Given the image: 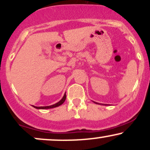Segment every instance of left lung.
<instances>
[{
    "instance_id": "left-lung-1",
    "label": "left lung",
    "mask_w": 150,
    "mask_h": 150,
    "mask_svg": "<svg viewBox=\"0 0 150 150\" xmlns=\"http://www.w3.org/2000/svg\"><path fill=\"white\" fill-rule=\"evenodd\" d=\"M94 103H96V104H99V103H97V102H94ZM103 105H106V104H103Z\"/></svg>"
}]
</instances>
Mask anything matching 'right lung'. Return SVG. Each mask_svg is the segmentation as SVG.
Masks as SVG:
<instances>
[{"label": "right lung", "instance_id": "1", "mask_svg": "<svg viewBox=\"0 0 150 150\" xmlns=\"http://www.w3.org/2000/svg\"><path fill=\"white\" fill-rule=\"evenodd\" d=\"M65 99H66V94H65V93L64 96H63V97L62 98L61 100L58 101V102L56 103V104L51 105V106H33V107H34V108H37V109H48V108H55V107H57V106H61V104H63V103H64Z\"/></svg>", "mask_w": 150, "mask_h": 150}]
</instances>
